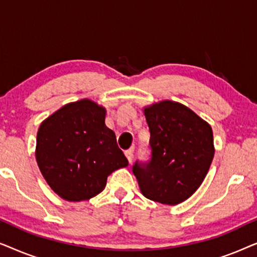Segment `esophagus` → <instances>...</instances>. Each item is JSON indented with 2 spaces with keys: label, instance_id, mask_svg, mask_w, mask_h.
I'll return each mask as SVG.
<instances>
[{
  "label": "esophagus",
  "instance_id": "esophagus-1",
  "mask_svg": "<svg viewBox=\"0 0 257 257\" xmlns=\"http://www.w3.org/2000/svg\"><path fill=\"white\" fill-rule=\"evenodd\" d=\"M125 156H126V158H127L128 163L131 164L132 160H133V149L126 150V151H125Z\"/></svg>",
  "mask_w": 257,
  "mask_h": 257
}]
</instances>
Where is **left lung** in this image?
Segmentation results:
<instances>
[{"label":"left lung","instance_id":"left-lung-1","mask_svg":"<svg viewBox=\"0 0 257 257\" xmlns=\"http://www.w3.org/2000/svg\"><path fill=\"white\" fill-rule=\"evenodd\" d=\"M150 130L149 161L132 166L143 195L165 205L188 199L214 158L209 124L185 105L164 100L144 110Z\"/></svg>","mask_w":257,"mask_h":257}]
</instances>
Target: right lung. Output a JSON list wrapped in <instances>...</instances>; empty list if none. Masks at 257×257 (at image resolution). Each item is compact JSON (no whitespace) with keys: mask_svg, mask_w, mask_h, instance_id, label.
Returning a JSON list of instances; mask_svg holds the SVG:
<instances>
[{"mask_svg":"<svg viewBox=\"0 0 257 257\" xmlns=\"http://www.w3.org/2000/svg\"><path fill=\"white\" fill-rule=\"evenodd\" d=\"M104 107L89 99L70 103L42 122L36 160L52 191L68 200H89L103 191L112 172L128 165Z\"/></svg>","mask_w":257,"mask_h":257,"instance_id":"obj_1","label":"right lung"}]
</instances>
